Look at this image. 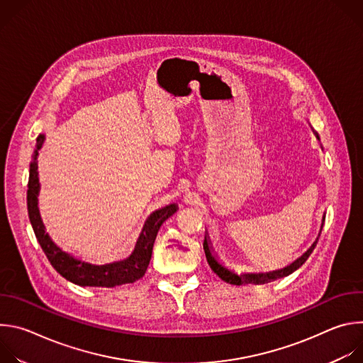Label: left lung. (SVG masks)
<instances>
[{
  "instance_id": "obj_1",
  "label": "left lung",
  "mask_w": 363,
  "mask_h": 363,
  "mask_svg": "<svg viewBox=\"0 0 363 363\" xmlns=\"http://www.w3.org/2000/svg\"><path fill=\"white\" fill-rule=\"evenodd\" d=\"M313 133L316 135V138L320 140L319 138V133L316 130H313ZM323 223H325V216H323V220H322V227H323ZM322 227H320V233H322ZM319 233V235H320ZM319 237L316 238V241L312 244V247H310L303 255H300L297 260H294L291 264L283 267V269H279V270H273V272H266V273H241V274H237L235 272L230 270L228 267H225L220 260H218V255L216 254L214 248H213V244H211V240L208 237V233H205V240H203V251H205V257H206V262H208L211 270L224 281L230 283V284H235V286H241V284H264V283H269V281H273V280H277V279H281V277H286L289 274H291L293 272H296L300 266L304 264V262L308 258V255L312 254V251L315 250L316 247V242H318Z\"/></svg>"
}]
</instances>
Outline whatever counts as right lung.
Returning <instances> with one entry per match:
<instances>
[{"instance_id":"add662e5","label":"right lung","mask_w":363,"mask_h":363,"mask_svg":"<svg viewBox=\"0 0 363 363\" xmlns=\"http://www.w3.org/2000/svg\"><path fill=\"white\" fill-rule=\"evenodd\" d=\"M45 135H38L35 149L33 152V158L30 162V177H28V191H27V208L28 218L37 241L40 242L48 262L62 274L66 280L77 286H90V287H115L126 283H133L143 277L149 266L152 248L155 238L161 228V225L177 213L178 205L169 203L161 210L152 213L142 233L136 241L133 252L125 258V260L108 263V264H91L83 260H79L74 255L63 251L51 237L47 234L44 223L38 210V194H40V181H38V150L43 147Z\"/></svg>"}]
</instances>
